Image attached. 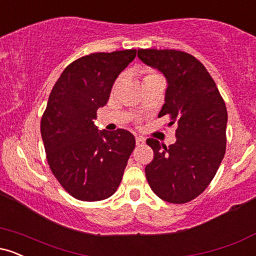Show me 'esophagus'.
<instances>
[{
	"mask_svg": "<svg viewBox=\"0 0 256 256\" xmlns=\"http://www.w3.org/2000/svg\"><path fill=\"white\" fill-rule=\"evenodd\" d=\"M144 142H146L144 137H142V136H136V144H137V146H143V144H144Z\"/></svg>",
	"mask_w": 256,
	"mask_h": 256,
	"instance_id": "1",
	"label": "esophagus"
}]
</instances>
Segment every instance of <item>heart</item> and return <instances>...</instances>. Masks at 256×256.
Segmentation results:
<instances>
[{"mask_svg": "<svg viewBox=\"0 0 256 256\" xmlns=\"http://www.w3.org/2000/svg\"><path fill=\"white\" fill-rule=\"evenodd\" d=\"M156 79H162V78H161L156 72H154V71H146L144 72V76H143V84H146V83H149V82H152V80H156ZM120 80H122V78H118L116 80V83L113 84V91H116V89H118V86H119V84H120Z\"/></svg>", "mask_w": 256, "mask_h": 256, "instance_id": "1", "label": "heart"}]
</instances>
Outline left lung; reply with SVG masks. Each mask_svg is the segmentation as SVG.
Returning <instances> with one entry per match:
<instances>
[{"mask_svg": "<svg viewBox=\"0 0 256 256\" xmlns=\"http://www.w3.org/2000/svg\"><path fill=\"white\" fill-rule=\"evenodd\" d=\"M138 58L165 74V104L158 116L176 124L174 144L148 138L154 158L146 166L152 190L164 201L186 204L206 190L226 150L228 110L216 82L196 58L173 49H138Z\"/></svg>", "mask_w": 256, "mask_h": 256, "instance_id": "8db88e82", "label": "left lung"}]
</instances>
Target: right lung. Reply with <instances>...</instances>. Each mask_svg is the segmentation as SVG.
<instances>
[{
    "instance_id": "obj_1",
    "label": "right lung",
    "mask_w": 256,
    "mask_h": 256,
    "mask_svg": "<svg viewBox=\"0 0 256 256\" xmlns=\"http://www.w3.org/2000/svg\"><path fill=\"white\" fill-rule=\"evenodd\" d=\"M136 49L92 52L70 64L55 83L40 120L46 161L70 195L101 201L116 192L132 150L131 132L98 131L94 120Z\"/></svg>"
}]
</instances>
